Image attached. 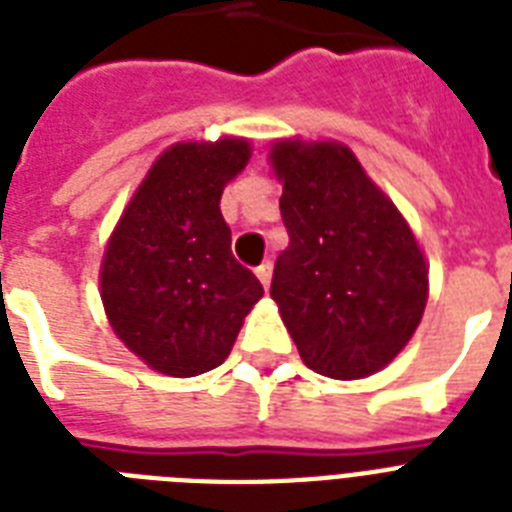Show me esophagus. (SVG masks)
Returning a JSON list of instances; mask_svg holds the SVG:
<instances>
[{
	"label": "esophagus",
	"instance_id": "34e87169",
	"mask_svg": "<svg viewBox=\"0 0 512 512\" xmlns=\"http://www.w3.org/2000/svg\"><path fill=\"white\" fill-rule=\"evenodd\" d=\"M255 273H257V279H260V284H263L265 289L271 287V276H273V265H271V260H265L263 265H257Z\"/></svg>",
	"mask_w": 512,
	"mask_h": 512
}]
</instances>
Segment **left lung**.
I'll list each match as a JSON object with an SVG mask.
<instances>
[{"label": "left lung", "mask_w": 512, "mask_h": 512, "mask_svg": "<svg viewBox=\"0 0 512 512\" xmlns=\"http://www.w3.org/2000/svg\"><path fill=\"white\" fill-rule=\"evenodd\" d=\"M289 247L276 257L271 297L305 366L358 380L390 364L420 324L428 268L393 201L340 143L281 140Z\"/></svg>", "instance_id": "1"}]
</instances>
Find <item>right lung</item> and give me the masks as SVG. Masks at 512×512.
<instances>
[{"label":"right lung","mask_w":512,"mask_h":512,"mask_svg":"<svg viewBox=\"0 0 512 512\" xmlns=\"http://www.w3.org/2000/svg\"><path fill=\"white\" fill-rule=\"evenodd\" d=\"M247 140L180 143L159 156L108 241L100 297L119 340L151 369L196 377L228 358L263 284L233 257L220 212Z\"/></svg>","instance_id":"1"}]
</instances>
